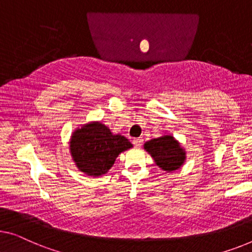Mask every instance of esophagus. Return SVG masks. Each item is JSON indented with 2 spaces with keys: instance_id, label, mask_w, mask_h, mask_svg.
Returning <instances> with one entry per match:
<instances>
[{
  "instance_id": "obj_1",
  "label": "esophagus",
  "mask_w": 252,
  "mask_h": 252,
  "mask_svg": "<svg viewBox=\"0 0 252 252\" xmlns=\"http://www.w3.org/2000/svg\"><path fill=\"white\" fill-rule=\"evenodd\" d=\"M142 138H136V139H133V145L136 146V147H140V146L142 145Z\"/></svg>"
}]
</instances>
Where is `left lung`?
<instances>
[{
  "label": "left lung",
  "instance_id": "left-lung-1",
  "mask_svg": "<svg viewBox=\"0 0 252 252\" xmlns=\"http://www.w3.org/2000/svg\"><path fill=\"white\" fill-rule=\"evenodd\" d=\"M146 152L150 154L157 166L163 171L179 170L186 160V152L178 140L170 134L152 139L144 145Z\"/></svg>",
  "mask_w": 252,
  "mask_h": 252
}]
</instances>
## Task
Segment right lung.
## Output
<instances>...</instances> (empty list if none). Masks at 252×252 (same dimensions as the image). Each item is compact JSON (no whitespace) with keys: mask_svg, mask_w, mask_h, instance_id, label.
Wrapping results in <instances>:
<instances>
[{"mask_svg":"<svg viewBox=\"0 0 252 252\" xmlns=\"http://www.w3.org/2000/svg\"><path fill=\"white\" fill-rule=\"evenodd\" d=\"M132 144L121 134H113L100 122H90L74 131L70 152L79 171L89 176H100L113 166L116 157Z\"/></svg>","mask_w":252,"mask_h":252,"instance_id":"obj_1","label":"right lung"}]
</instances>
